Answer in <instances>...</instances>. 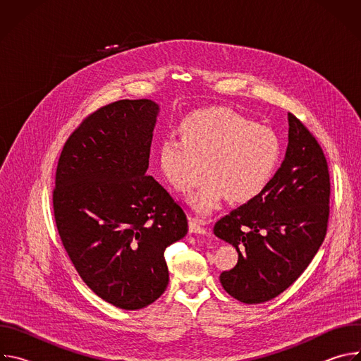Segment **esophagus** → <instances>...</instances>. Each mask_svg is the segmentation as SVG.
I'll list each match as a JSON object with an SVG mask.
<instances>
[{
  "mask_svg": "<svg viewBox=\"0 0 361 361\" xmlns=\"http://www.w3.org/2000/svg\"><path fill=\"white\" fill-rule=\"evenodd\" d=\"M207 221L205 220H200V219H190L188 221V228L190 233H195V234H207L209 228H207Z\"/></svg>",
  "mask_w": 361,
  "mask_h": 361,
  "instance_id": "1",
  "label": "esophagus"
}]
</instances>
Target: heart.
Wrapping results in <instances>:
<instances>
[{
    "mask_svg": "<svg viewBox=\"0 0 361 361\" xmlns=\"http://www.w3.org/2000/svg\"><path fill=\"white\" fill-rule=\"evenodd\" d=\"M181 138L166 137L159 147L164 178L180 192L190 194L191 207L210 213L227 197L247 202L270 183L280 160V141L267 127L227 109L213 107L188 114L180 124Z\"/></svg>",
    "mask_w": 361,
    "mask_h": 361,
    "instance_id": "1",
    "label": "heart"
}]
</instances>
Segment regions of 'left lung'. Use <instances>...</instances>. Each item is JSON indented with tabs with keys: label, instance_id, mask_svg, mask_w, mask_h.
Masks as SVG:
<instances>
[{
	"label": "left lung",
	"instance_id": "1",
	"mask_svg": "<svg viewBox=\"0 0 361 361\" xmlns=\"http://www.w3.org/2000/svg\"><path fill=\"white\" fill-rule=\"evenodd\" d=\"M329 204L324 152L308 128L288 113V145L281 167L259 195L214 226V234L238 252L237 266L220 276L224 290L241 302L259 304L288 288L324 241Z\"/></svg>",
	"mask_w": 361,
	"mask_h": 361
}]
</instances>
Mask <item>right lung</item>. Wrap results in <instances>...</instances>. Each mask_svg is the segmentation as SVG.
<instances>
[{
  "instance_id": "1",
  "label": "right lung",
  "mask_w": 361,
  "mask_h": 361,
  "mask_svg": "<svg viewBox=\"0 0 361 361\" xmlns=\"http://www.w3.org/2000/svg\"><path fill=\"white\" fill-rule=\"evenodd\" d=\"M159 106L120 99L88 114L59 159L53 209L82 281L104 301L138 310L167 288L164 250L188 231L170 192L147 176Z\"/></svg>"
}]
</instances>
